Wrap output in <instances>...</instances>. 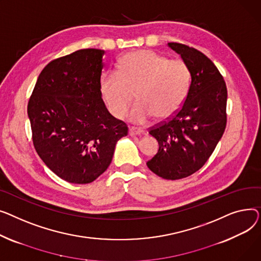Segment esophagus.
<instances>
[{"mask_svg": "<svg viewBox=\"0 0 261 261\" xmlns=\"http://www.w3.org/2000/svg\"><path fill=\"white\" fill-rule=\"evenodd\" d=\"M143 133V130L142 129H140V128H137V127H129V130H128V135L129 136H137V135H141Z\"/></svg>", "mask_w": 261, "mask_h": 261, "instance_id": "1", "label": "esophagus"}]
</instances>
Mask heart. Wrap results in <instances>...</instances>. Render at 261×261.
<instances>
[{
    "label": "heart",
    "instance_id": "b5f03b06",
    "mask_svg": "<svg viewBox=\"0 0 261 261\" xmlns=\"http://www.w3.org/2000/svg\"><path fill=\"white\" fill-rule=\"evenodd\" d=\"M192 83L189 64L181 59H168L150 49L130 51L117 64V73L101 79V91L112 115L123 118L135 99L130 119L143 123L151 117L165 120L174 116L186 102Z\"/></svg>",
    "mask_w": 261,
    "mask_h": 261
}]
</instances>
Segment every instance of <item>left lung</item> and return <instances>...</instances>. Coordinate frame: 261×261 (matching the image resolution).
I'll return each instance as SVG.
<instances>
[{
	"instance_id": "1",
	"label": "left lung",
	"mask_w": 261,
	"mask_h": 261,
	"mask_svg": "<svg viewBox=\"0 0 261 261\" xmlns=\"http://www.w3.org/2000/svg\"><path fill=\"white\" fill-rule=\"evenodd\" d=\"M168 46L189 64L192 83L181 109L148 128L159 149L146 164L159 177L177 180L200 170L221 139L227 90L222 74L204 54L181 43Z\"/></svg>"
}]
</instances>
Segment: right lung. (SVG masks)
Instances as JSON below:
<instances>
[{
    "mask_svg": "<svg viewBox=\"0 0 261 261\" xmlns=\"http://www.w3.org/2000/svg\"><path fill=\"white\" fill-rule=\"evenodd\" d=\"M103 55L86 48L50 61L27 105L38 155L57 176L76 185L103 174L117 141L128 134L101 98Z\"/></svg>",
    "mask_w": 261,
    "mask_h": 261,
    "instance_id": "add662e5",
    "label": "right lung"
}]
</instances>
